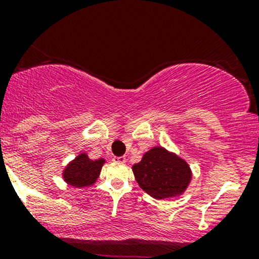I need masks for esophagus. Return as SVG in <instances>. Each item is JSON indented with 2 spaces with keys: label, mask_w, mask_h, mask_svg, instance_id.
<instances>
[{
  "label": "esophagus",
  "mask_w": 259,
  "mask_h": 259,
  "mask_svg": "<svg viewBox=\"0 0 259 259\" xmlns=\"http://www.w3.org/2000/svg\"><path fill=\"white\" fill-rule=\"evenodd\" d=\"M113 160L117 163H125L126 162V158L125 157H113Z\"/></svg>",
  "instance_id": "esophagus-1"
}]
</instances>
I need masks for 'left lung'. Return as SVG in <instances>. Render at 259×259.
Wrapping results in <instances>:
<instances>
[{
	"instance_id": "left-lung-1",
	"label": "left lung",
	"mask_w": 259,
	"mask_h": 259,
	"mask_svg": "<svg viewBox=\"0 0 259 259\" xmlns=\"http://www.w3.org/2000/svg\"><path fill=\"white\" fill-rule=\"evenodd\" d=\"M133 171L141 189L157 200L180 195L191 180L185 160L163 147H153L145 153Z\"/></svg>"
}]
</instances>
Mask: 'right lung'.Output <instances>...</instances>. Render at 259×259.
I'll return each mask as SVG.
<instances>
[{"label":"right lung","instance_id":"add662e5","mask_svg":"<svg viewBox=\"0 0 259 259\" xmlns=\"http://www.w3.org/2000/svg\"><path fill=\"white\" fill-rule=\"evenodd\" d=\"M105 159L92 160L85 153L79 154L75 159L65 168L64 179L74 187H84L92 185L99 178Z\"/></svg>","mask_w":259,"mask_h":259}]
</instances>
